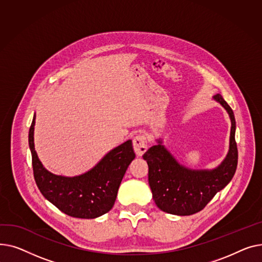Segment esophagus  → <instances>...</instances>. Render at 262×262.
Instances as JSON below:
<instances>
[{
	"instance_id": "esophagus-1",
	"label": "esophagus",
	"mask_w": 262,
	"mask_h": 262,
	"mask_svg": "<svg viewBox=\"0 0 262 262\" xmlns=\"http://www.w3.org/2000/svg\"><path fill=\"white\" fill-rule=\"evenodd\" d=\"M133 148H134L136 156L142 157L148 149L147 137L144 134L136 135L133 140Z\"/></svg>"
}]
</instances>
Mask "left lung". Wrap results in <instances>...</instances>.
Listing matches in <instances>:
<instances>
[{
    "label": "left lung",
    "mask_w": 262,
    "mask_h": 262,
    "mask_svg": "<svg viewBox=\"0 0 262 262\" xmlns=\"http://www.w3.org/2000/svg\"><path fill=\"white\" fill-rule=\"evenodd\" d=\"M213 99L227 111L230 128L229 150L224 161L212 170H192L180 165L158 140L144 153L149 172L148 181L157 206L165 212L189 216L202 210L216 193L233 179L238 164V149L235 140L236 120L234 112L220 94Z\"/></svg>",
    "instance_id": "8db88e82"
}]
</instances>
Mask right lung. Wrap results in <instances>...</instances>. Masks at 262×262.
<instances>
[{
	"mask_svg": "<svg viewBox=\"0 0 262 262\" xmlns=\"http://www.w3.org/2000/svg\"><path fill=\"white\" fill-rule=\"evenodd\" d=\"M34 116L29 128L28 143L32 152L34 177L37 186L46 200L58 209L74 218L94 219L109 211L135 153L132 141L111 150L90 171L77 177L56 176L43 167L34 144Z\"/></svg>",
	"mask_w": 262,
	"mask_h": 262,
	"instance_id": "add662e5",
	"label": "right lung"
}]
</instances>
